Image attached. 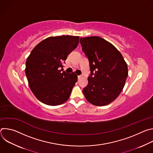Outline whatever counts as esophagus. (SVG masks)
Instances as JSON below:
<instances>
[{
  "instance_id": "esophagus-1",
  "label": "esophagus",
  "mask_w": 153,
  "mask_h": 153,
  "mask_svg": "<svg viewBox=\"0 0 153 153\" xmlns=\"http://www.w3.org/2000/svg\"><path fill=\"white\" fill-rule=\"evenodd\" d=\"M82 77V75H80V76H78V80H79L81 77Z\"/></svg>"
}]
</instances>
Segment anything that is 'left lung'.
<instances>
[{
    "label": "left lung",
    "mask_w": 153,
    "mask_h": 153,
    "mask_svg": "<svg viewBox=\"0 0 153 153\" xmlns=\"http://www.w3.org/2000/svg\"><path fill=\"white\" fill-rule=\"evenodd\" d=\"M82 50L88 57L91 76L83 93L90 103L104 106L122 91L128 74L127 63L110 42L98 36L81 37Z\"/></svg>",
    "instance_id": "obj_1"
}]
</instances>
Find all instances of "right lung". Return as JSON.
I'll list each match as a JSON object with an SVG mask.
<instances>
[{"instance_id":"obj_1","label":"right lung","mask_w":153,"mask_h":153,"mask_svg":"<svg viewBox=\"0 0 153 153\" xmlns=\"http://www.w3.org/2000/svg\"><path fill=\"white\" fill-rule=\"evenodd\" d=\"M79 41V36L50 37L39 43L27 57L25 71L28 85L41 102L56 106L69 99L77 76L60 68Z\"/></svg>"}]
</instances>
